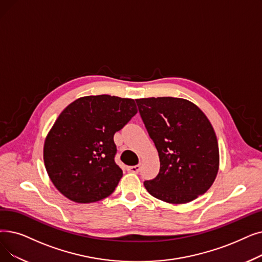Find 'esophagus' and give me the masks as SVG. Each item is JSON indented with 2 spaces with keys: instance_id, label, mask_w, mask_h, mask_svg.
Segmentation results:
<instances>
[{
  "instance_id": "esophagus-1",
  "label": "esophagus",
  "mask_w": 262,
  "mask_h": 262,
  "mask_svg": "<svg viewBox=\"0 0 262 262\" xmlns=\"http://www.w3.org/2000/svg\"><path fill=\"white\" fill-rule=\"evenodd\" d=\"M127 170H128L129 172H133V173H138L139 170H140V165L129 166V167H127Z\"/></svg>"
}]
</instances>
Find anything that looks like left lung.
I'll return each mask as SVG.
<instances>
[{
  "label": "left lung",
  "mask_w": 262,
  "mask_h": 262,
  "mask_svg": "<svg viewBox=\"0 0 262 262\" xmlns=\"http://www.w3.org/2000/svg\"><path fill=\"white\" fill-rule=\"evenodd\" d=\"M153 140L161 168L144 187L168 203H187L213 184L220 167L217 138L207 116L191 101L178 97L136 99Z\"/></svg>",
  "instance_id": "8db88e82"
}]
</instances>
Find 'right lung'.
I'll return each instance as SVG.
<instances>
[{
    "mask_svg": "<svg viewBox=\"0 0 262 262\" xmlns=\"http://www.w3.org/2000/svg\"><path fill=\"white\" fill-rule=\"evenodd\" d=\"M138 112L135 100L84 96L56 119L43 144L47 173L62 195L77 203L110 196L123 176L113 136Z\"/></svg>",
    "mask_w": 262,
    "mask_h": 262,
    "instance_id": "right-lung-1",
    "label": "right lung"
}]
</instances>
